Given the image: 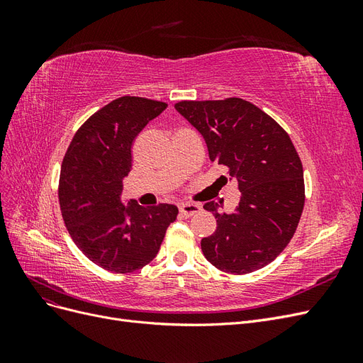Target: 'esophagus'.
<instances>
[{
	"mask_svg": "<svg viewBox=\"0 0 363 363\" xmlns=\"http://www.w3.org/2000/svg\"><path fill=\"white\" fill-rule=\"evenodd\" d=\"M200 211H201V208H200L199 204H191L189 203V204H182L180 206V215L184 216V218H189L195 213H199Z\"/></svg>",
	"mask_w": 363,
	"mask_h": 363,
	"instance_id": "34e87169",
	"label": "esophagus"
}]
</instances>
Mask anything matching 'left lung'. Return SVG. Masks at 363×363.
<instances>
[{
    "instance_id": "8db88e82",
    "label": "left lung",
    "mask_w": 363,
    "mask_h": 363,
    "mask_svg": "<svg viewBox=\"0 0 363 363\" xmlns=\"http://www.w3.org/2000/svg\"><path fill=\"white\" fill-rule=\"evenodd\" d=\"M174 107L203 135L208 157L224 164L240 191L233 213L204 204L216 219L215 233L201 239L204 257L236 276L267 267L291 242L304 207L303 164L289 135L242 98Z\"/></svg>"
}]
</instances>
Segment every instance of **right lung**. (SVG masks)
<instances>
[{
	"label": "right lung",
	"instance_id": "1",
	"mask_svg": "<svg viewBox=\"0 0 363 363\" xmlns=\"http://www.w3.org/2000/svg\"><path fill=\"white\" fill-rule=\"evenodd\" d=\"M167 103L121 96L95 112L75 131L59 179L62 218L83 255L116 274L144 268L156 257L167 228L177 218L172 204L140 207L121 201L131 171L136 136Z\"/></svg>",
	"mask_w": 363,
	"mask_h": 363
}]
</instances>
